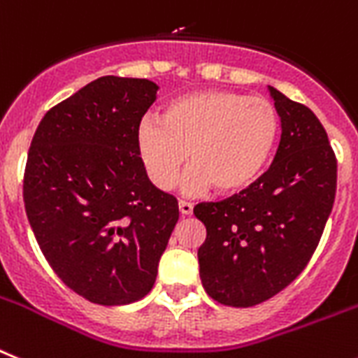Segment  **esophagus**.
Instances as JSON below:
<instances>
[{
	"label": "esophagus",
	"instance_id": "34e87169",
	"mask_svg": "<svg viewBox=\"0 0 358 358\" xmlns=\"http://www.w3.org/2000/svg\"><path fill=\"white\" fill-rule=\"evenodd\" d=\"M178 209H180V215H182V216H191V215H193V203H191V202L180 200Z\"/></svg>",
	"mask_w": 358,
	"mask_h": 358
}]
</instances>
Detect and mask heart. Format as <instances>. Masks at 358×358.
<instances>
[{
  "mask_svg": "<svg viewBox=\"0 0 358 358\" xmlns=\"http://www.w3.org/2000/svg\"><path fill=\"white\" fill-rule=\"evenodd\" d=\"M278 136V114L266 98L209 89L178 96L165 105L160 123L145 120L136 143L158 189H171L187 155V193L215 187L235 194L262 174Z\"/></svg>",
  "mask_w": 358,
  "mask_h": 358,
  "instance_id": "b5f03b06",
  "label": "heart"
}]
</instances>
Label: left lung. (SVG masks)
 I'll use <instances>...</instances> for the list:
<instances>
[{
  "mask_svg": "<svg viewBox=\"0 0 358 358\" xmlns=\"http://www.w3.org/2000/svg\"><path fill=\"white\" fill-rule=\"evenodd\" d=\"M280 116L271 167L248 189L202 202L206 242L198 249L207 295L249 308L280 293L313 257L337 191V158L313 110L269 87Z\"/></svg>",
  "mask_w": 358,
  "mask_h": 358,
  "instance_id": "1",
  "label": "left lung"
}]
</instances>
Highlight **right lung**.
<instances>
[{"mask_svg": "<svg viewBox=\"0 0 358 358\" xmlns=\"http://www.w3.org/2000/svg\"><path fill=\"white\" fill-rule=\"evenodd\" d=\"M156 91L145 78H98L47 110L27 156L23 202L41 253L94 304L143 299L178 222L138 152Z\"/></svg>", "mask_w": 358, "mask_h": 358, "instance_id": "right-lung-1", "label": "right lung"}]
</instances>
